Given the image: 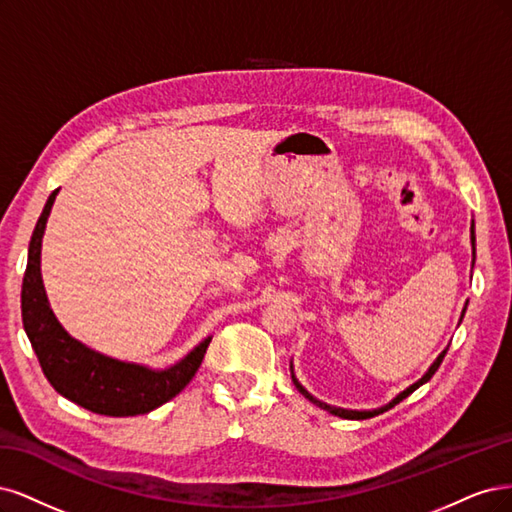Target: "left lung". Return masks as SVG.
Returning <instances> with one entry per match:
<instances>
[{
  "label": "left lung",
  "mask_w": 512,
  "mask_h": 512,
  "mask_svg": "<svg viewBox=\"0 0 512 512\" xmlns=\"http://www.w3.org/2000/svg\"><path fill=\"white\" fill-rule=\"evenodd\" d=\"M470 242H472V268H474V259H476V236H474V221H472V225H470ZM468 306V304H466ZM466 306H464V310H461V317H459V321L464 319V315H466ZM447 351L449 349H444L438 357H436V361L434 364L430 366V370H427L419 381L415 383V385H410L408 389H404L402 393H398L395 395V398L387 404V406H381V408H374V410H346V408H336V406H329V404H325V402H319L317 398H312V395L298 383V378H295V374H293V364H291V378H293V383H295V387H298V391L304 395V398H308L310 402H315L319 408H323V410H327V412H332V415H336V417H342V419H370V417H376V415H381V412H385V410H389V408H393L395 404H400L404 398H408V395L415 391V389H419L423 383H427L430 381V378L436 374V370L440 368V364H442V359H444V355H447Z\"/></svg>",
  "instance_id": "8db88e82"
}]
</instances>
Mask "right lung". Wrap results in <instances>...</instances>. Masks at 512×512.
I'll return each instance as SVG.
<instances>
[{
	"label": "right lung",
	"instance_id": "1",
	"mask_svg": "<svg viewBox=\"0 0 512 512\" xmlns=\"http://www.w3.org/2000/svg\"><path fill=\"white\" fill-rule=\"evenodd\" d=\"M57 193L59 189L48 195L46 206L36 223L34 236H31L29 242L27 270L21 291L23 327L27 338L31 346H34L48 383L63 398L91 412H97V415H146V412L176 398L189 385L197 368L202 366V359L212 338L202 340L178 364L166 370H151L146 366L106 357L65 332L53 315L51 306H48L40 274L42 236Z\"/></svg>",
	"mask_w": 512,
	"mask_h": 512
}]
</instances>
